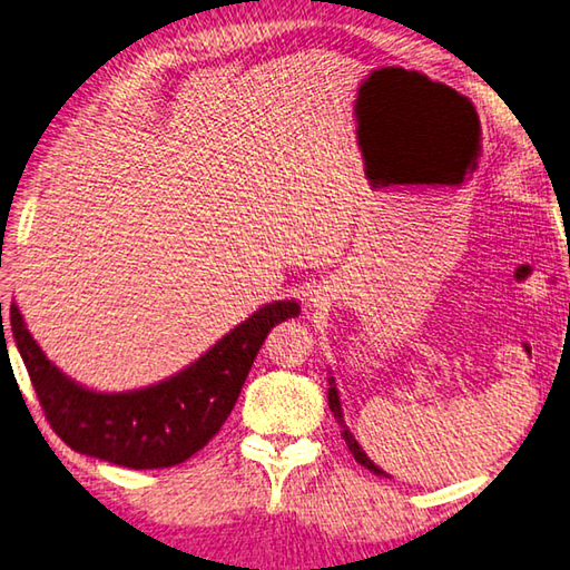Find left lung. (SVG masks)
<instances>
[{
	"instance_id": "8db88e82",
	"label": "left lung",
	"mask_w": 570,
	"mask_h": 570,
	"mask_svg": "<svg viewBox=\"0 0 570 570\" xmlns=\"http://www.w3.org/2000/svg\"><path fill=\"white\" fill-rule=\"evenodd\" d=\"M327 402H330V410H332V414H335V419H337V424H340V432H342V439H345V444L350 446V452H352V456L357 459V464H362L364 469H370V471H374V474H380V476H384V471L380 469V466H374V461L364 454V449L357 444V439L352 436V432L347 429V424H345V419H342V406H340V396H337V390H335V382L330 380V390H327Z\"/></svg>"
}]
</instances>
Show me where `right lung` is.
I'll return each instance as SVG.
<instances>
[{
  "label": "right lung",
  "instance_id": "add662e5",
  "mask_svg": "<svg viewBox=\"0 0 570 570\" xmlns=\"http://www.w3.org/2000/svg\"><path fill=\"white\" fill-rule=\"evenodd\" d=\"M297 315L293 299L265 305L176 377L146 390L101 394L53 367L19 307H9L19 354L53 432L73 452L128 469H168L200 452L233 412L267 332Z\"/></svg>",
  "mask_w": 570,
  "mask_h": 570
}]
</instances>
